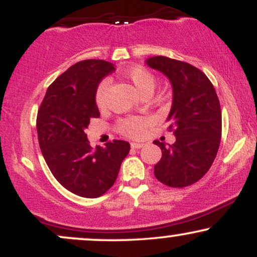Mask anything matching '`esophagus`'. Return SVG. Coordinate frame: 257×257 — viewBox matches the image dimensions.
<instances>
[{"label":"esophagus","mask_w":257,"mask_h":257,"mask_svg":"<svg viewBox=\"0 0 257 257\" xmlns=\"http://www.w3.org/2000/svg\"><path fill=\"white\" fill-rule=\"evenodd\" d=\"M131 146H132V149H141V147H144V144H140V143H132Z\"/></svg>","instance_id":"34e87169"}]
</instances>
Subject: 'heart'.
<instances>
[{"instance_id":"1","label":"heart","mask_w":257,"mask_h":257,"mask_svg":"<svg viewBox=\"0 0 257 257\" xmlns=\"http://www.w3.org/2000/svg\"><path fill=\"white\" fill-rule=\"evenodd\" d=\"M123 78L128 81L133 85L135 91L144 98V96H151L156 88L155 75L150 72L143 66H132L122 72ZM107 91H108V81L100 82L95 91V104L99 108H105L107 102ZM147 125V122L140 117H129V118L120 119L117 123V129L122 135L129 138H140L144 134Z\"/></svg>"}]
</instances>
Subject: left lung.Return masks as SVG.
Here are the masks:
<instances>
[{
  "label": "left lung",
  "instance_id": "1",
  "mask_svg": "<svg viewBox=\"0 0 257 257\" xmlns=\"http://www.w3.org/2000/svg\"><path fill=\"white\" fill-rule=\"evenodd\" d=\"M146 64L173 85L167 120L176 141L168 146L153 141L162 150L155 176L169 187H186L202 179L216 157L222 129L219 98L205 73L191 64L167 57L149 58Z\"/></svg>",
  "mask_w": 257,
  "mask_h": 257
}]
</instances>
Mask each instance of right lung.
<instances>
[{"mask_svg": "<svg viewBox=\"0 0 257 257\" xmlns=\"http://www.w3.org/2000/svg\"><path fill=\"white\" fill-rule=\"evenodd\" d=\"M113 71L108 61H78L49 85L38 108V143L47 166L59 184L84 198L110 190L131 150L123 140L91 149L85 134L90 119L100 116L96 88Z\"/></svg>", "mask_w": 257, "mask_h": 257, "instance_id": "obj_1", "label": "right lung"}]
</instances>
